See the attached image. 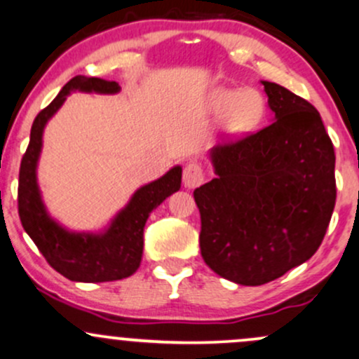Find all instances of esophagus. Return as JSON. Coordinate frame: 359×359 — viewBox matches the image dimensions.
I'll list each match as a JSON object with an SVG mask.
<instances>
[{
  "mask_svg": "<svg viewBox=\"0 0 359 359\" xmlns=\"http://www.w3.org/2000/svg\"><path fill=\"white\" fill-rule=\"evenodd\" d=\"M205 180V172L198 163H188L183 169V184L184 188H196Z\"/></svg>",
  "mask_w": 359,
  "mask_h": 359,
  "instance_id": "obj_1",
  "label": "esophagus"
}]
</instances>
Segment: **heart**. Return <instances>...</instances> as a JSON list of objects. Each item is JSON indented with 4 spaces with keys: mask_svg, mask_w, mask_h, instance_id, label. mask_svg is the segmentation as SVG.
I'll return each instance as SVG.
<instances>
[{
    "mask_svg": "<svg viewBox=\"0 0 359 359\" xmlns=\"http://www.w3.org/2000/svg\"><path fill=\"white\" fill-rule=\"evenodd\" d=\"M209 107L214 114H224V130L231 135H243L255 130L265 116L264 95L253 88H215Z\"/></svg>",
    "mask_w": 359,
    "mask_h": 359,
    "instance_id": "heart-1",
    "label": "heart"
}]
</instances>
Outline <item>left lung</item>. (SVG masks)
<instances>
[{
  "mask_svg": "<svg viewBox=\"0 0 359 359\" xmlns=\"http://www.w3.org/2000/svg\"><path fill=\"white\" fill-rule=\"evenodd\" d=\"M264 83L273 119L210 150L215 178L194 191L200 252L215 273L262 286L313 257L335 205V154L318 111Z\"/></svg>",
  "mask_w": 359,
  "mask_h": 359,
  "instance_id": "1",
  "label": "left lung"
}]
</instances>
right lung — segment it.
I'll list each match as a JSON object with an SVG mask.
<instances>
[{"label":"right lung","mask_w":359,"mask_h":359,"mask_svg":"<svg viewBox=\"0 0 359 359\" xmlns=\"http://www.w3.org/2000/svg\"><path fill=\"white\" fill-rule=\"evenodd\" d=\"M72 90L116 94V82L75 76L48 107L37 114L30 130V142L18 175V215L25 233L32 238L48 264L76 283H107L132 276L140 267L144 252V227L150 212L180 190L181 168L175 165L163 178L135 191L125 207L104 233H72L49 217L37 187V161L42 147V132L49 118L63 106Z\"/></svg>","instance_id":"right-lung-1"}]
</instances>
